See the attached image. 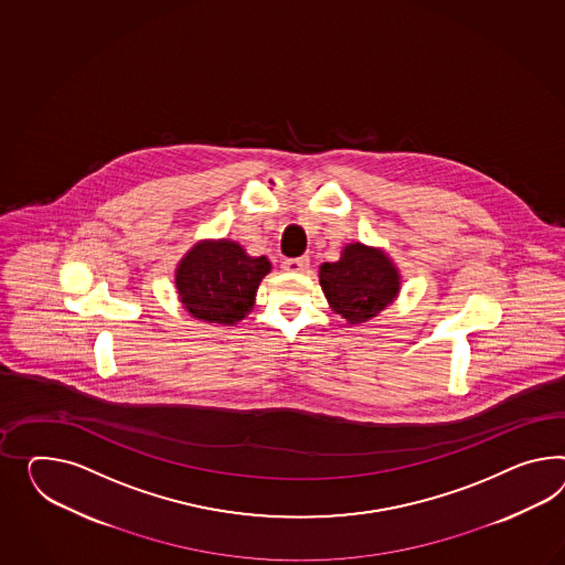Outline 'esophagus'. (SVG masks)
<instances>
[{
    "instance_id": "obj_1",
    "label": "esophagus",
    "mask_w": 565,
    "mask_h": 565,
    "mask_svg": "<svg viewBox=\"0 0 565 565\" xmlns=\"http://www.w3.org/2000/svg\"><path fill=\"white\" fill-rule=\"evenodd\" d=\"M309 268V258H290L282 262L285 273H305Z\"/></svg>"
}]
</instances>
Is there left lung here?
<instances>
[{
    "instance_id": "1",
    "label": "left lung",
    "mask_w": 565,
    "mask_h": 565,
    "mask_svg": "<svg viewBox=\"0 0 565 565\" xmlns=\"http://www.w3.org/2000/svg\"><path fill=\"white\" fill-rule=\"evenodd\" d=\"M319 285L333 313L354 326L376 318L397 299L402 275L385 249L354 242L342 247L340 260L319 266Z\"/></svg>"
}]
</instances>
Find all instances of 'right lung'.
Returning a JSON list of instances; mask_svg holds the SVG:
<instances>
[{
  "mask_svg": "<svg viewBox=\"0 0 565 565\" xmlns=\"http://www.w3.org/2000/svg\"><path fill=\"white\" fill-rule=\"evenodd\" d=\"M270 270L266 256H249L233 239H201L175 266V292L192 318L235 326L254 309L262 278Z\"/></svg>",
  "mask_w": 565,
  "mask_h": 565,
  "instance_id": "add662e5",
  "label": "right lung"
}]
</instances>
